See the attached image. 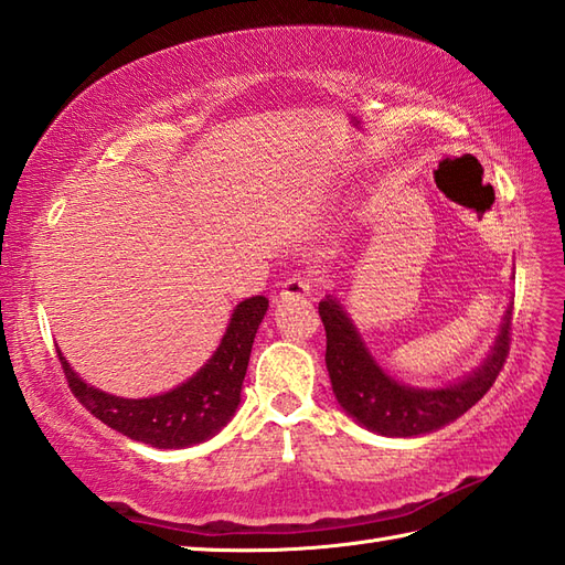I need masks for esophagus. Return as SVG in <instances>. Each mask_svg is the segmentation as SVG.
Listing matches in <instances>:
<instances>
[{"label": "esophagus", "mask_w": 565, "mask_h": 565, "mask_svg": "<svg viewBox=\"0 0 565 565\" xmlns=\"http://www.w3.org/2000/svg\"><path fill=\"white\" fill-rule=\"evenodd\" d=\"M310 294H313V279L310 276L296 274L281 284V298H303Z\"/></svg>", "instance_id": "esophagus-1"}]
</instances>
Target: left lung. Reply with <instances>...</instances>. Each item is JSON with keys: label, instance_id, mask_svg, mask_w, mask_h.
I'll list each match as a JSON object with an SVG mask.
<instances>
[{"label": "left lung", "instance_id": "8db88e82", "mask_svg": "<svg viewBox=\"0 0 565 565\" xmlns=\"http://www.w3.org/2000/svg\"><path fill=\"white\" fill-rule=\"evenodd\" d=\"M318 313L326 326V364L334 398L359 425L386 437L427 435L454 423L490 391L510 352L512 310L508 308L493 350L473 374L447 388H413L391 379L374 362L354 322L334 298L320 301Z\"/></svg>", "mask_w": 565, "mask_h": 565}]
</instances>
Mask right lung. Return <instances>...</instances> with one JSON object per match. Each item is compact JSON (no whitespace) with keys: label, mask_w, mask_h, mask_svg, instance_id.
Here are the masks:
<instances>
[{"label":"right lung","mask_w":565,"mask_h":565,"mask_svg":"<svg viewBox=\"0 0 565 565\" xmlns=\"http://www.w3.org/2000/svg\"><path fill=\"white\" fill-rule=\"evenodd\" d=\"M269 301L252 296L233 310L218 350L182 386L154 398H118L84 383L60 354L70 391L104 425L158 449H182L213 437L237 411L252 342Z\"/></svg>","instance_id":"add662e5"}]
</instances>
